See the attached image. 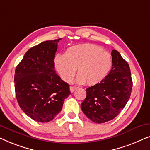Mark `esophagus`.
Wrapping results in <instances>:
<instances>
[{"label": "esophagus", "instance_id": "esophagus-1", "mask_svg": "<svg viewBox=\"0 0 150 150\" xmlns=\"http://www.w3.org/2000/svg\"><path fill=\"white\" fill-rule=\"evenodd\" d=\"M69 89H70V91L71 93H73L74 91H75V90L77 89V87H75V86H70V87H69Z\"/></svg>", "mask_w": 150, "mask_h": 150}]
</instances>
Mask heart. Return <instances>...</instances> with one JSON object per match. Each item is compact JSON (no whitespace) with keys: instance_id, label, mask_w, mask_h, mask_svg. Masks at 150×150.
Segmentation results:
<instances>
[{"instance_id":"1","label":"heart","mask_w":150,"mask_h":150,"mask_svg":"<svg viewBox=\"0 0 150 150\" xmlns=\"http://www.w3.org/2000/svg\"><path fill=\"white\" fill-rule=\"evenodd\" d=\"M112 57L102 47L83 44L68 48L63 55L54 58V66L63 81L69 83L76 69V81L87 86L101 83L112 67Z\"/></svg>"}]
</instances>
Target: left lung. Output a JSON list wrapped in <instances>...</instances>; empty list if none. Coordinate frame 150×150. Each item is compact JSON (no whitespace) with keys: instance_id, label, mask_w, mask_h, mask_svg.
<instances>
[{"instance_id":"8db88e82","label":"left lung","mask_w":150,"mask_h":150,"mask_svg":"<svg viewBox=\"0 0 150 150\" xmlns=\"http://www.w3.org/2000/svg\"><path fill=\"white\" fill-rule=\"evenodd\" d=\"M111 55V70L101 83L86 89L87 96L81 104L84 114L97 124L107 122L117 116L132 91L129 65L117 50H112Z\"/></svg>"}]
</instances>
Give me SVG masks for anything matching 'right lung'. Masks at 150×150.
Wrapping results in <instances>:
<instances>
[{
  "label": "right lung",
  "instance_id": "add662e5",
  "mask_svg": "<svg viewBox=\"0 0 150 150\" xmlns=\"http://www.w3.org/2000/svg\"><path fill=\"white\" fill-rule=\"evenodd\" d=\"M60 40L45 41L30 48L16 67V99L21 109L36 122L52 121L70 94L69 85L54 70Z\"/></svg>",
  "mask_w": 150,
  "mask_h": 150
}]
</instances>
